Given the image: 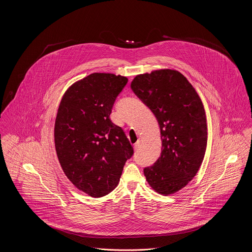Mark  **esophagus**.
I'll list each match as a JSON object with an SVG mask.
<instances>
[{"label": "esophagus", "instance_id": "1", "mask_svg": "<svg viewBox=\"0 0 252 252\" xmlns=\"http://www.w3.org/2000/svg\"><path fill=\"white\" fill-rule=\"evenodd\" d=\"M139 145H140V139H138L134 144H133V148L134 150H137L139 148Z\"/></svg>", "mask_w": 252, "mask_h": 252}]
</instances>
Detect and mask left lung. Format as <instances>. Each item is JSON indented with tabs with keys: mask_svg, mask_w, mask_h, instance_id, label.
Listing matches in <instances>:
<instances>
[{
	"mask_svg": "<svg viewBox=\"0 0 252 252\" xmlns=\"http://www.w3.org/2000/svg\"><path fill=\"white\" fill-rule=\"evenodd\" d=\"M130 86L152 111L160 127V157L143 169L146 181L158 194H174L196 176L204 160L208 126L202 100L188 79L175 69L136 75Z\"/></svg>",
	"mask_w": 252,
	"mask_h": 252,
	"instance_id": "left-lung-1",
	"label": "left lung"
}]
</instances>
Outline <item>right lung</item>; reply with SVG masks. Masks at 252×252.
Masks as SVG:
<instances>
[{"mask_svg":"<svg viewBox=\"0 0 252 252\" xmlns=\"http://www.w3.org/2000/svg\"><path fill=\"white\" fill-rule=\"evenodd\" d=\"M127 78L92 73L65 91L54 124V144L61 168L80 191L100 198L119 184L133 153L123 128L110 119Z\"/></svg>","mask_w":252,"mask_h":252,"instance_id":"right-lung-1","label":"right lung"}]
</instances>
